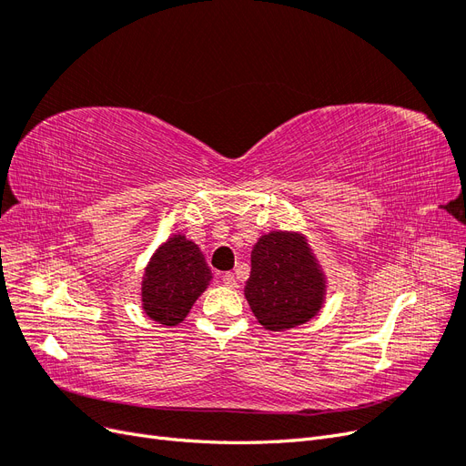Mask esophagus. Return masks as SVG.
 Here are the masks:
<instances>
[{
	"label": "esophagus",
	"mask_w": 466,
	"mask_h": 466,
	"mask_svg": "<svg viewBox=\"0 0 466 466\" xmlns=\"http://www.w3.org/2000/svg\"><path fill=\"white\" fill-rule=\"evenodd\" d=\"M221 279H223V284L228 286V288H237V279H235V274H233V272H225V274L221 276Z\"/></svg>",
	"instance_id": "obj_1"
}]
</instances>
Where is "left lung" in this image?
<instances>
[{
	"label": "left lung",
	"instance_id": "obj_1",
	"mask_svg": "<svg viewBox=\"0 0 466 466\" xmlns=\"http://www.w3.org/2000/svg\"><path fill=\"white\" fill-rule=\"evenodd\" d=\"M324 293L327 278L305 235L270 231L252 247L245 298L266 330H289L311 320Z\"/></svg>",
	"mask_w": 466,
	"mask_h": 466
}]
</instances>
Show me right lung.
Listing matches in <instances>:
<instances>
[{"mask_svg":"<svg viewBox=\"0 0 466 466\" xmlns=\"http://www.w3.org/2000/svg\"><path fill=\"white\" fill-rule=\"evenodd\" d=\"M211 281L200 247L185 235H173L153 252L142 279V307L146 315L177 327L187 319L196 299Z\"/></svg>","mask_w":466,"mask_h":466,"instance_id":"add662e5","label":"right lung"}]
</instances>
